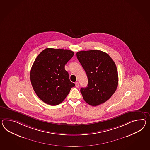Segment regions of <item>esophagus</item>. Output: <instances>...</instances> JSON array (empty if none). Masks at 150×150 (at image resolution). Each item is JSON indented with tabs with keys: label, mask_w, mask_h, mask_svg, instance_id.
<instances>
[{
	"label": "esophagus",
	"mask_w": 150,
	"mask_h": 150,
	"mask_svg": "<svg viewBox=\"0 0 150 150\" xmlns=\"http://www.w3.org/2000/svg\"><path fill=\"white\" fill-rule=\"evenodd\" d=\"M75 87H76V88H78V87H79V82H77L75 83Z\"/></svg>",
	"instance_id": "esophagus-1"
}]
</instances>
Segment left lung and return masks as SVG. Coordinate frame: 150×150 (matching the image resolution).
<instances>
[{"label":"left lung","instance_id":"8db88e82","mask_svg":"<svg viewBox=\"0 0 150 150\" xmlns=\"http://www.w3.org/2000/svg\"><path fill=\"white\" fill-rule=\"evenodd\" d=\"M76 56L88 77L87 87L80 90L84 101L93 106L103 103L113 95L118 85V73L113 60L98 50L79 51Z\"/></svg>","mask_w":150,"mask_h":150}]
</instances>
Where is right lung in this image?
<instances>
[{"mask_svg": "<svg viewBox=\"0 0 150 150\" xmlns=\"http://www.w3.org/2000/svg\"><path fill=\"white\" fill-rule=\"evenodd\" d=\"M74 54L70 50L47 48L35 59L30 80L34 91L43 102L51 106L59 105L75 86L64 68Z\"/></svg>", "mask_w": 150, "mask_h": 150, "instance_id": "1", "label": "right lung"}]
</instances>
